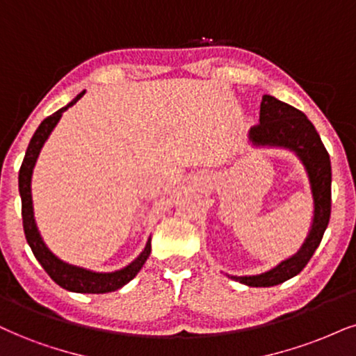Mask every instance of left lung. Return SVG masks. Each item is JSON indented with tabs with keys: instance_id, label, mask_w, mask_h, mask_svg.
<instances>
[{
	"instance_id": "obj_1",
	"label": "left lung",
	"mask_w": 356,
	"mask_h": 356,
	"mask_svg": "<svg viewBox=\"0 0 356 356\" xmlns=\"http://www.w3.org/2000/svg\"><path fill=\"white\" fill-rule=\"evenodd\" d=\"M254 147H275L291 150L299 156L309 177L314 198V219L302 248L274 269L257 275H229L232 280L249 287H272L292 279L307 266L323 238L332 209V166L330 156L320 135L304 112L264 95L261 102L259 124L249 130Z\"/></svg>"
}]
</instances>
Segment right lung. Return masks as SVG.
Wrapping results in <instances>:
<instances>
[{"mask_svg":"<svg viewBox=\"0 0 356 356\" xmlns=\"http://www.w3.org/2000/svg\"><path fill=\"white\" fill-rule=\"evenodd\" d=\"M84 94L86 90H82L81 94H79L76 99H72L65 107L59 108V111L52 113V115L44 118L41 125L38 127V130L34 131L33 138H31V142L28 145V150H26L23 165H21L19 168L21 214H23L26 241H28L31 251H33L34 257L39 261V264L42 266V269L49 274V277L54 280L57 285H60L65 291L79 293H105L124 287L125 284H129L130 280L138 274L152 252V239L147 241V245H145L143 251L140 252V256L120 270L94 272L84 269V267L67 264V262L60 261L59 257L54 256V254L49 251V248L44 244L41 234H39L38 231L36 221H34L33 196H31V178H33L34 165H36V160L39 153H41L44 142L49 138L51 131L54 130V127L57 125V122L60 120L63 113L67 111L69 107H72V105Z\"/></svg>","mask_w":356,"mask_h":356,"instance_id":"add662e5","label":"right lung"}]
</instances>
